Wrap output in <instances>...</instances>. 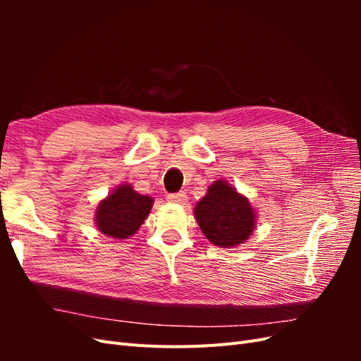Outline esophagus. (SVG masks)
<instances>
[{
	"label": "esophagus",
	"mask_w": 361,
	"mask_h": 361,
	"mask_svg": "<svg viewBox=\"0 0 361 361\" xmlns=\"http://www.w3.org/2000/svg\"><path fill=\"white\" fill-rule=\"evenodd\" d=\"M167 200L170 203H185L187 202V194H185L183 191H179V192H174V194H169L167 195Z\"/></svg>",
	"instance_id": "esophagus-1"
}]
</instances>
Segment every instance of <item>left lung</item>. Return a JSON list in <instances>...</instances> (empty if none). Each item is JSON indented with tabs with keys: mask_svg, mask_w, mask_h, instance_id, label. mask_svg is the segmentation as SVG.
I'll return each mask as SVG.
<instances>
[{
	"mask_svg": "<svg viewBox=\"0 0 361 361\" xmlns=\"http://www.w3.org/2000/svg\"><path fill=\"white\" fill-rule=\"evenodd\" d=\"M194 214L204 236L218 247L239 245L253 233L256 220L253 207L247 197L224 180L211 185Z\"/></svg>",
	"mask_w": 361,
	"mask_h": 361,
	"instance_id": "8db88e82",
	"label": "left lung"
}]
</instances>
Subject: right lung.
<instances>
[{
    "label": "right lung",
    "instance_id": "1",
    "mask_svg": "<svg viewBox=\"0 0 361 361\" xmlns=\"http://www.w3.org/2000/svg\"><path fill=\"white\" fill-rule=\"evenodd\" d=\"M154 200L138 194L130 185H120L96 209V226L111 238L133 236L147 218Z\"/></svg>",
    "mask_w": 361,
    "mask_h": 361
}]
</instances>
